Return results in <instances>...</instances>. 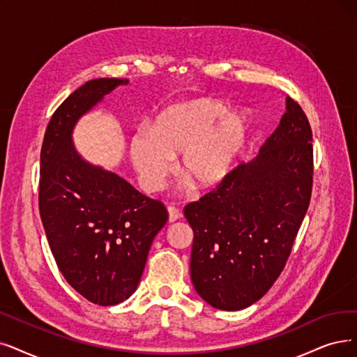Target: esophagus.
Segmentation results:
<instances>
[{"mask_svg":"<svg viewBox=\"0 0 357 357\" xmlns=\"http://www.w3.org/2000/svg\"><path fill=\"white\" fill-rule=\"evenodd\" d=\"M180 218H181L180 209L176 208V206H169V208H168V221H169V222H174V221H177V220H180Z\"/></svg>","mask_w":357,"mask_h":357,"instance_id":"1","label":"esophagus"}]
</instances>
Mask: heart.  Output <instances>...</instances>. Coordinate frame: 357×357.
<instances>
[{"label": "heart", "instance_id": "heart-1", "mask_svg": "<svg viewBox=\"0 0 357 357\" xmlns=\"http://www.w3.org/2000/svg\"><path fill=\"white\" fill-rule=\"evenodd\" d=\"M249 133L241 112L227 111L217 98H195L165 108L148 132L130 144V158L146 192L162 188L173 162L197 189L211 190L227 178Z\"/></svg>", "mask_w": 357, "mask_h": 357}]
</instances>
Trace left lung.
<instances>
[{
    "instance_id": "left-lung-1",
    "label": "left lung",
    "mask_w": 357,
    "mask_h": 357,
    "mask_svg": "<svg viewBox=\"0 0 357 357\" xmlns=\"http://www.w3.org/2000/svg\"><path fill=\"white\" fill-rule=\"evenodd\" d=\"M259 155L184 206L193 230L190 277L206 303L245 309L273 287L306 215L313 181L312 129L290 96Z\"/></svg>"
}]
</instances>
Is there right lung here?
<instances>
[{"label": "right lung", "instance_id": "right-lung-1", "mask_svg": "<svg viewBox=\"0 0 357 357\" xmlns=\"http://www.w3.org/2000/svg\"><path fill=\"white\" fill-rule=\"evenodd\" d=\"M127 79H93L55 109L40 149L39 212L56 266L79 294L99 306L129 298L153 237L168 221L162 202L84 161L71 142L84 112Z\"/></svg>", "mask_w": 357, "mask_h": 357}]
</instances>
